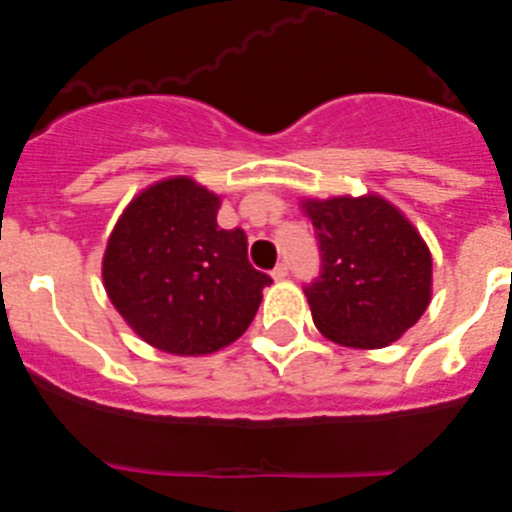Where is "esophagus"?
Instances as JSON below:
<instances>
[{"label": "esophagus", "instance_id": "1", "mask_svg": "<svg viewBox=\"0 0 512 512\" xmlns=\"http://www.w3.org/2000/svg\"><path fill=\"white\" fill-rule=\"evenodd\" d=\"M289 274V266L287 264H277L274 266V271H271V277H274V282H282V279H287Z\"/></svg>", "mask_w": 512, "mask_h": 512}]
</instances>
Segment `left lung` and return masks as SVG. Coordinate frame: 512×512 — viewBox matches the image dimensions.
<instances>
[{"mask_svg": "<svg viewBox=\"0 0 512 512\" xmlns=\"http://www.w3.org/2000/svg\"><path fill=\"white\" fill-rule=\"evenodd\" d=\"M300 210L323 251L320 279L305 289L315 328L348 348L405 336L433 295L431 248L408 215L377 192L302 197Z\"/></svg>", "mask_w": 512, "mask_h": 512, "instance_id": "obj_1", "label": "left lung"}]
</instances>
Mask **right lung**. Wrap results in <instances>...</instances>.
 <instances>
[{
	"label": "right lung",
	"mask_w": 512,
	"mask_h": 512,
	"mask_svg": "<svg viewBox=\"0 0 512 512\" xmlns=\"http://www.w3.org/2000/svg\"><path fill=\"white\" fill-rule=\"evenodd\" d=\"M223 194L192 176L140 189L117 217L102 256L104 292L148 346L207 356L246 333L271 279L248 264L241 228L223 230Z\"/></svg>",
	"instance_id": "obj_1"
}]
</instances>
